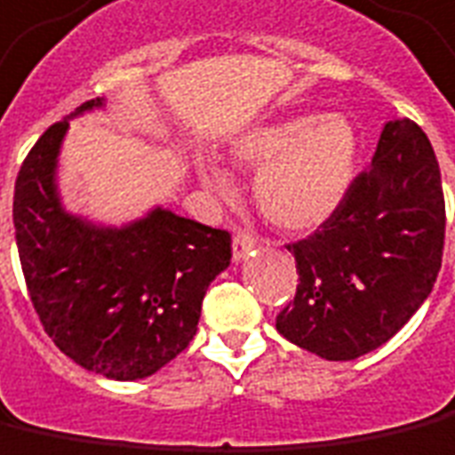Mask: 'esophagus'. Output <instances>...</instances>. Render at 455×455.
Returning <instances> with one entry per match:
<instances>
[{
  "label": "esophagus",
  "instance_id": "34e87169",
  "mask_svg": "<svg viewBox=\"0 0 455 455\" xmlns=\"http://www.w3.org/2000/svg\"><path fill=\"white\" fill-rule=\"evenodd\" d=\"M259 246V241L246 234V231H238L236 236H234V243H231V259L234 260H241L246 259V253Z\"/></svg>",
  "mask_w": 455,
  "mask_h": 455
}]
</instances>
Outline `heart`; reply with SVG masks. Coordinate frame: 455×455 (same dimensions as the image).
<instances>
[{
    "instance_id": "1",
    "label": "heart",
    "mask_w": 455,
    "mask_h": 455,
    "mask_svg": "<svg viewBox=\"0 0 455 455\" xmlns=\"http://www.w3.org/2000/svg\"><path fill=\"white\" fill-rule=\"evenodd\" d=\"M241 167L259 170L253 202L271 224L285 231H313L338 212L347 195L357 135L338 113L298 116L246 130L231 148ZM204 182L219 195L234 192L224 167L204 164Z\"/></svg>"
}]
</instances>
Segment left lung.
<instances>
[{"instance_id":"obj_1","label":"left lung","mask_w":455,"mask_h":455,"mask_svg":"<svg viewBox=\"0 0 455 455\" xmlns=\"http://www.w3.org/2000/svg\"><path fill=\"white\" fill-rule=\"evenodd\" d=\"M443 234L446 204L427 132L409 117L389 120L338 212L288 246L300 283L275 317L278 332L330 362L382 347L434 291Z\"/></svg>"}]
</instances>
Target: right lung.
Instances as JSON below:
<instances>
[{"label": "right lung", "instance_id": "obj_1", "mask_svg": "<svg viewBox=\"0 0 455 455\" xmlns=\"http://www.w3.org/2000/svg\"><path fill=\"white\" fill-rule=\"evenodd\" d=\"M103 106L85 100L31 148L14 184V231L31 303L56 347L84 370L132 382L192 342L231 236L164 206L123 227L63 206L56 170L68 120Z\"/></svg>", "mask_w": 455, "mask_h": 455}]
</instances>
